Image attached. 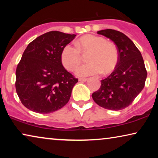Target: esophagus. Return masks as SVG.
Returning <instances> with one entry per match:
<instances>
[{
    "instance_id": "esophagus-1",
    "label": "esophagus",
    "mask_w": 158,
    "mask_h": 158,
    "mask_svg": "<svg viewBox=\"0 0 158 158\" xmlns=\"http://www.w3.org/2000/svg\"><path fill=\"white\" fill-rule=\"evenodd\" d=\"M88 81V78H79V81L81 82H85Z\"/></svg>"
}]
</instances>
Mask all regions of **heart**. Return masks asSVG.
<instances>
[{
	"instance_id": "obj_1",
	"label": "heart",
	"mask_w": 158,
	"mask_h": 158,
	"mask_svg": "<svg viewBox=\"0 0 158 158\" xmlns=\"http://www.w3.org/2000/svg\"><path fill=\"white\" fill-rule=\"evenodd\" d=\"M75 46L67 44L61 52V61L67 70L74 71L81 62V53L89 52L88 63L79 67L76 75L79 77L109 73L117 65L118 50L112 43L106 39L91 34L83 36L75 42Z\"/></svg>"
}]
</instances>
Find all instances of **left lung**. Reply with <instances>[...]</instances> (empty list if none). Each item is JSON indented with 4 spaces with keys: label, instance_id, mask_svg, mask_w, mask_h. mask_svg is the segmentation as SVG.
Listing matches in <instances>:
<instances>
[{
    "label": "left lung",
    "instance_id": "obj_1",
    "mask_svg": "<svg viewBox=\"0 0 158 158\" xmlns=\"http://www.w3.org/2000/svg\"><path fill=\"white\" fill-rule=\"evenodd\" d=\"M97 34L115 43L118 60L114 72L101 80L100 88L92 94V98L106 109L122 110L129 106L144 87L148 73L143 58L132 41L122 32L109 29Z\"/></svg>",
    "mask_w": 158,
    "mask_h": 158
}]
</instances>
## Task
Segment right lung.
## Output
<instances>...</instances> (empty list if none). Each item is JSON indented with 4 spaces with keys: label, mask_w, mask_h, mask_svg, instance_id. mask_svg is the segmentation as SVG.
Listing matches in <instances>:
<instances>
[{
    "label": "right lung",
    "mask_w": 158,
    "mask_h": 158,
    "mask_svg": "<svg viewBox=\"0 0 158 158\" xmlns=\"http://www.w3.org/2000/svg\"><path fill=\"white\" fill-rule=\"evenodd\" d=\"M75 36L52 31L28 44L16 68L15 83L19 99L28 109L49 114L70 100L78 81L62 65L61 52Z\"/></svg>",
    "instance_id": "right-lung-1"
}]
</instances>
